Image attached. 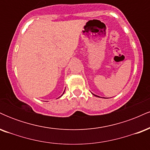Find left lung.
Wrapping results in <instances>:
<instances>
[{
    "mask_svg": "<svg viewBox=\"0 0 150 150\" xmlns=\"http://www.w3.org/2000/svg\"><path fill=\"white\" fill-rule=\"evenodd\" d=\"M94 96H96V97H97V95H95V94H94Z\"/></svg>",
    "mask_w": 150,
    "mask_h": 150,
    "instance_id": "left-lung-1",
    "label": "left lung"
}]
</instances>
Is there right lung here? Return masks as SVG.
Segmentation results:
<instances>
[{
	"label": "right lung",
	"mask_w": 150,
	"mask_h": 150,
	"mask_svg": "<svg viewBox=\"0 0 150 150\" xmlns=\"http://www.w3.org/2000/svg\"><path fill=\"white\" fill-rule=\"evenodd\" d=\"M64 92H65V91H64ZM63 93H64V92H63Z\"/></svg>",
	"instance_id": "1"
}]
</instances>
